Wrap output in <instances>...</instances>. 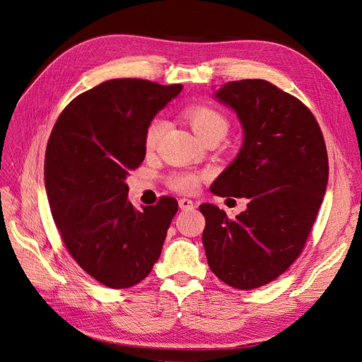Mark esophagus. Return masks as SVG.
Returning a JSON list of instances; mask_svg holds the SVG:
<instances>
[{
    "label": "esophagus",
    "mask_w": 362,
    "mask_h": 362,
    "mask_svg": "<svg viewBox=\"0 0 362 362\" xmlns=\"http://www.w3.org/2000/svg\"><path fill=\"white\" fill-rule=\"evenodd\" d=\"M178 205L181 210H192V208L194 206V202L192 199H187V198H181L178 201Z\"/></svg>",
    "instance_id": "esophagus-1"
}]
</instances>
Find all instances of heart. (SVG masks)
<instances>
[{"instance_id":"1","label":"heart","mask_w":362,"mask_h":362,"mask_svg":"<svg viewBox=\"0 0 362 362\" xmlns=\"http://www.w3.org/2000/svg\"><path fill=\"white\" fill-rule=\"evenodd\" d=\"M185 120L190 124L193 131L198 134L199 139L205 140L217 133H226L228 122L225 116L217 110L216 107L205 104V103H196L190 104L182 110ZM166 129V122L163 119H152L145 131V148L154 149L161 136ZM205 180V173H196V172H180L173 173L169 177L168 182L173 190L180 193H194L199 189L201 182Z\"/></svg>"}]
</instances>
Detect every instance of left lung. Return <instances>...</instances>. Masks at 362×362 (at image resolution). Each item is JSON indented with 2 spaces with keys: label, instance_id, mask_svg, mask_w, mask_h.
<instances>
[{
  "label": "left lung",
  "instance_id": "obj_1",
  "mask_svg": "<svg viewBox=\"0 0 362 362\" xmlns=\"http://www.w3.org/2000/svg\"><path fill=\"white\" fill-rule=\"evenodd\" d=\"M218 101L233 107L245 140L211 192L247 198L234 221L211 204L202 243L214 275L238 290L281 276L299 258L322 205L329 163L322 129L298 98L266 80L225 83Z\"/></svg>",
  "mask_w": 362,
  "mask_h": 362
}]
</instances>
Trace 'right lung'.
Instances as JSON below:
<instances>
[{
    "label": "right lung",
    "mask_w": 362,
    "mask_h": 362,
    "mask_svg": "<svg viewBox=\"0 0 362 362\" xmlns=\"http://www.w3.org/2000/svg\"><path fill=\"white\" fill-rule=\"evenodd\" d=\"M182 89L116 78L64 107L45 152V189L54 222L71 257L103 286L129 288L156 264L178 202H128L125 178L145 158V131Z\"/></svg>",
    "instance_id": "1"
}]
</instances>
